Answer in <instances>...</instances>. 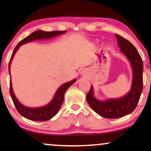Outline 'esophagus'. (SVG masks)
Instances as JSON below:
<instances>
[{
    "mask_svg": "<svg viewBox=\"0 0 151 151\" xmlns=\"http://www.w3.org/2000/svg\"><path fill=\"white\" fill-rule=\"evenodd\" d=\"M88 74V71L86 68H84V69L81 70V72H80V75H82L83 76H86Z\"/></svg>",
    "mask_w": 151,
    "mask_h": 151,
    "instance_id": "34e87169",
    "label": "esophagus"
}]
</instances>
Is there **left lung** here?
<instances>
[{
  "label": "left lung",
  "instance_id": "obj_1",
  "mask_svg": "<svg viewBox=\"0 0 151 151\" xmlns=\"http://www.w3.org/2000/svg\"><path fill=\"white\" fill-rule=\"evenodd\" d=\"M118 46L126 57L132 68V80L130 91L121 98L107 99L104 101L94 96L91 86L87 95V101L91 108L100 116L107 119H117L130 114L136 108L143 89V62L137 50L131 43L120 35L115 34Z\"/></svg>",
  "mask_w": 151,
  "mask_h": 151
}]
</instances>
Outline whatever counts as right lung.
<instances>
[{
  "label": "right lung",
  "instance_id": "1",
  "mask_svg": "<svg viewBox=\"0 0 151 151\" xmlns=\"http://www.w3.org/2000/svg\"><path fill=\"white\" fill-rule=\"evenodd\" d=\"M66 31H53V32H46L43 30H36L35 32L31 33L30 35L25 37L23 40H21L20 42L17 44V46L15 47L13 53L12 55L10 61L9 63V73L11 77L10 73V66L11 63L12 61V59L14 56L16 52L19 50V47L22 46L23 44H27V43L33 42L36 40H48V39L53 38L55 37L58 36V35H63L66 33ZM76 82V78L71 80V81L67 82V83L63 84L58 88L55 93L53 98L48 104L43 105L41 107H30L25 106V105L21 104L20 101L17 99L16 96L14 93V90L12 87V80L10 79V89H9V93L12 99L16 108L17 111L21 116H23L25 118L29 119L31 121H46L52 119V117L55 116L58 114V112L60 110L61 107L62 103L64 101V93L68 89L70 86H71L74 83Z\"/></svg>",
  "mask_w": 151,
  "mask_h": 151
}]
</instances>
